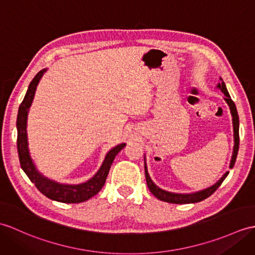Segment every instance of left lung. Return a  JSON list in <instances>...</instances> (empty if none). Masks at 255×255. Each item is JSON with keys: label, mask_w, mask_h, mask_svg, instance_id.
<instances>
[{"label": "left lung", "mask_w": 255, "mask_h": 255, "mask_svg": "<svg viewBox=\"0 0 255 255\" xmlns=\"http://www.w3.org/2000/svg\"><path fill=\"white\" fill-rule=\"evenodd\" d=\"M220 88V90L225 94V101H226L227 104L229 105L230 112H232L233 115V123H234V135H235V146H234V153H233V157H232V162H230V168L234 167V165L236 163V158L237 154H238V150H239V116H238V112H237L236 105L234 103V101L230 98L229 93L226 89V86H225L224 81H222L221 84H218L217 86ZM144 170H145V179H146V185L149 187L150 191L152 192L153 195H155L157 199L161 201H164V202H168V203H175V204H187V203H197L200 202V201H203L206 198H209L210 195L214 193L217 188L220 187L225 178L228 176V171L225 174L222 178L218 180L214 186H212L205 190L195 192V193H190V194H178V193H171L167 192L165 190H162L158 187H156L153 181L151 180L149 174H147L146 167L144 165Z\"/></svg>", "instance_id": "left-lung-1"}]
</instances>
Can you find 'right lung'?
<instances>
[{
	"mask_svg": "<svg viewBox=\"0 0 255 255\" xmlns=\"http://www.w3.org/2000/svg\"><path fill=\"white\" fill-rule=\"evenodd\" d=\"M44 72L45 69L41 70V72L34 76V78L28 87L25 98H23L21 104L19 105L18 115H17V150H18L20 166L28 176V178L34 183V186L37 187L38 190L49 199L63 203L85 202V201L92 198L93 195H96L102 189L115 156L117 155L118 152L124 149V146L126 144L122 143L115 146L114 149H112L108 153V155H106L102 166H101L96 176L89 181L81 183V185H61V183H56L50 179L44 178L43 176H41L37 169H35L30 155H29L26 126L28 110L32 103L38 82Z\"/></svg>",
	"mask_w": 255,
	"mask_h": 255,
	"instance_id": "right-lung-1",
	"label": "right lung"
}]
</instances>
